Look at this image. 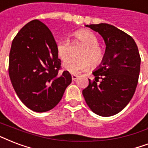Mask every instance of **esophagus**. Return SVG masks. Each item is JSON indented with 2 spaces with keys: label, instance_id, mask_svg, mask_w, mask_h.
I'll return each instance as SVG.
<instances>
[{
  "label": "esophagus",
  "instance_id": "34e87169",
  "mask_svg": "<svg viewBox=\"0 0 148 148\" xmlns=\"http://www.w3.org/2000/svg\"><path fill=\"white\" fill-rule=\"evenodd\" d=\"M77 77H78V76H77V74H72V75H71L72 80H73V81H75V80L77 78Z\"/></svg>",
  "mask_w": 148,
  "mask_h": 148
}]
</instances>
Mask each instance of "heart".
<instances>
[{
	"label": "heart",
	"mask_w": 148,
	"mask_h": 148,
	"mask_svg": "<svg viewBox=\"0 0 148 148\" xmlns=\"http://www.w3.org/2000/svg\"><path fill=\"white\" fill-rule=\"evenodd\" d=\"M74 39L84 44L80 49L79 57H69L64 61V69L71 74H78L87 69L90 64L92 66H99L106 56V49L99 43V39L96 34L88 29H80L74 34ZM70 42L59 41L56 44V52L59 58L64 60L68 56Z\"/></svg>",
	"instance_id": "b5f03b06"
}]
</instances>
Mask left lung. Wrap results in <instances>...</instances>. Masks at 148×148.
<instances>
[{
    "mask_svg": "<svg viewBox=\"0 0 148 148\" xmlns=\"http://www.w3.org/2000/svg\"><path fill=\"white\" fill-rule=\"evenodd\" d=\"M104 39L106 56L95 78L82 92L87 105L95 114L111 116L127 106L137 88L140 67L138 48L130 36L106 23L87 25ZM100 82H99V79Z\"/></svg>",
    "mask_w": 148,
    "mask_h": 148,
    "instance_id": "1",
    "label": "left lung"
}]
</instances>
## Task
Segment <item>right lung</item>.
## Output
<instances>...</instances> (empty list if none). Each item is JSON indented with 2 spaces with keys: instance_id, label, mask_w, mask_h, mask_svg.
<instances>
[{
  "instance_id": "add662e5",
  "label": "right lung",
  "mask_w": 148,
  "mask_h": 148,
  "mask_svg": "<svg viewBox=\"0 0 148 148\" xmlns=\"http://www.w3.org/2000/svg\"><path fill=\"white\" fill-rule=\"evenodd\" d=\"M60 70L51 31L37 19L27 23L13 39L9 54V77L22 103L37 112L56 106L72 80L69 72Z\"/></svg>"
}]
</instances>
